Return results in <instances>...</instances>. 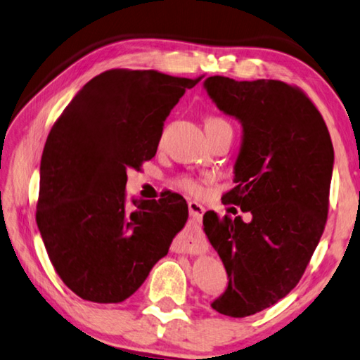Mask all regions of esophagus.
Wrapping results in <instances>:
<instances>
[{"instance_id":"esophagus-1","label":"esophagus","mask_w":360,"mask_h":360,"mask_svg":"<svg viewBox=\"0 0 360 360\" xmlns=\"http://www.w3.org/2000/svg\"><path fill=\"white\" fill-rule=\"evenodd\" d=\"M188 209H190V215H191V223L194 224V228H199L200 223H202V217H204V212L205 209L196 200H190L188 202ZM186 242L190 245V248H198V238H196V232H190V234L186 236Z\"/></svg>"}]
</instances>
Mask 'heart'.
Wrapping results in <instances>:
<instances>
[{
    "mask_svg": "<svg viewBox=\"0 0 360 360\" xmlns=\"http://www.w3.org/2000/svg\"><path fill=\"white\" fill-rule=\"evenodd\" d=\"M205 124H228V123H226L224 120H221V118H209V120H207ZM174 184H175L176 188H180V190H184V191L190 193V194H200L204 190L202 181L194 179V176H190V175L179 176V179L174 181Z\"/></svg>",
    "mask_w": 360,
    "mask_h": 360,
    "instance_id": "b5f03b06",
    "label": "heart"
}]
</instances>
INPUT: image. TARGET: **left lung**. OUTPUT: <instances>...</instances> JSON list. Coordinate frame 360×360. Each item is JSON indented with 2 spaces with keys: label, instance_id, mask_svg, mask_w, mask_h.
<instances>
[{
  "label": "left lung",
  "instance_id": "obj_1",
  "mask_svg": "<svg viewBox=\"0 0 360 360\" xmlns=\"http://www.w3.org/2000/svg\"><path fill=\"white\" fill-rule=\"evenodd\" d=\"M204 90L242 124L236 186L223 199L250 219L207 212L202 223L229 280L212 308L245 318L276 304L304 275L326 226L333 147L316 107L285 82L213 75Z\"/></svg>",
  "mask_w": 360,
  "mask_h": 360
}]
</instances>
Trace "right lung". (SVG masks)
<instances>
[{"instance_id":"obj_1","label":"right lung","mask_w":360,"mask_h":360,"mask_svg":"<svg viewBox=\"0 0 360 360\" xmlns=\"http://www.w3.org/2000/svg\"><path fill=\"white\" fill-rule=\"evenodd\" d=\"M199 79L112 69L80 88L41 160L36 223L63 283L84 300L134 294L188 221L179 194L131 199L126 172L155 156L170 110Z\"/></svg>"}]
</instances>
